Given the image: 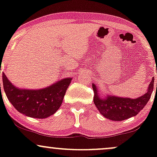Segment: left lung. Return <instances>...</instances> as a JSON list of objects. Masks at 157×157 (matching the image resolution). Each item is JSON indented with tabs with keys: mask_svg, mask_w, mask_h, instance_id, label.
<instances>
[{
	"mask_svg": "<svg viewBox=\"0 0 157 157\" xmlns=\"http://www.w3.org/2000/svg\"><path fill=\"white\" fill-rule=\"evenodd\" d=\"M154 78H153L147 88V93L134 99L113 96H107L106 98H101L98 95L96 85L93 84L94 91L93 101L100 113L107 119L113 121L124 120L137 115L145 106L154 90Z\"/></svg>",
	"mask_w": 157,
	"mask_h": 157,
	"instance_id": "1",
	"label": "left lung"
}]
</instances>
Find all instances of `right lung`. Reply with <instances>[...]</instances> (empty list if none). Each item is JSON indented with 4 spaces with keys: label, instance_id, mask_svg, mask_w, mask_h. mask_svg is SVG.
<instances>
[{
    "label": "right lung",
    "instance_id": "right-lung-1",
    "mask_svg": "<svg viewBox=\"0 0 157 157\" xmlns=\"http://www.w3.org/2000/svg\"><path fill=\"white\" fill-rule=\"evenodd\" d=\"M2 77L3 89L14 107L21 113L37 119H44L57 111L72 80L64 78L44 89L33 90L17 89L3 73Z\"/></svg>",
    "mask_w": 157,
    "mask_h": 157
}]
</instances>
